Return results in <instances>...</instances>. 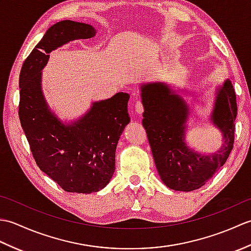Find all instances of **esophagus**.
<instances>
[{
  "mask_svg": "<svg viewBox=\"0 0 251 251\" xmlns=\"http://www.w3.org/2000/svg\"><path fill=\"white\" fill-rule=\"evenodd\" d=\"M135 111L139 115L143 113V104H142L141 101H137V102L135 103Z\"/></svg>",
  "mask_w": 251,
  "mask_h": 251,
  "instance_id": "34e87169",
  "label": "esophagus"
}]
</instances>
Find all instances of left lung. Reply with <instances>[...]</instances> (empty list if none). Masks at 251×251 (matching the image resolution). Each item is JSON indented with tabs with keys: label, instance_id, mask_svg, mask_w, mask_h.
<instances>
[{
	"label": "left lung",
	"instance_id": "left-lung-1",
	"mask_svg": "<svg viewBox=\"0 0 251 251\" xmlns=\"http://www.w3.org/2000/svg\"><path fill=\"white\" fill-rule=\"evenodd\" d=\"M147 131L154 162L164 184L175 191L200 189L225 165L234 143L237 115L236 95L230 79L218 87L209 121L220 130L222 146L215 153L204 154L185 140L191 108L167 83L140 85Z\"/></svg>",
	"mask_w": 251,
	"mask_h": 251
}]
</instances>
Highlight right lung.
Returning a JSON list of instances; mask_svg holds the SVG:
<instances>
[{"mask_svg": "<svg viewBox=\"0 0 251 251\" xmlns=\"http://www.w3.org/2000/svg\"><path fill=\"white\" fill-rule=\"evenodd\" d=\"M96 33L97 30L88 24L72 20L55 24L25 60L19 76V120L37 166L72 193H95L110 182L117 142L130 122L129 95L117 93L95 101L79 119L63 123L46 102L42 70L50 52Z\"/></svg>", "mask_w": 251, "mask_h": 251, "instance_id": "obj_1", "label": "right lung"}]
</instances>
